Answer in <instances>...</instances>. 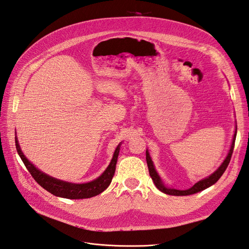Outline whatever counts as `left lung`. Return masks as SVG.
I'll list each match as a JSON object with an SVG mask.
<instances>
[{"instance_id": "obj_1", "label": "left lung", "mask_w": 249, "mask_h": 249, "mask_svg": "<svg viewBox=\"0 0 249 249\" xmlns=\"http://www.w3.org/2000/svg\"><path fill=\"white\" fill-rule=\"evenodd\" d=\"M236 135H237V131L235 132V135H233V138H232V142H231V149L229 152L228 157L225 158V160L223 161V163L221 164V166L218 168L213 175H211L209 178H205V179H201L199 182H197L195 184L193 187H191L190 189L188 190H177V189H170V188L165 187V185L163 184V182L161 180L160 177L158 176V173L154 167V164L152 159H150L149 154L146 152V163H147V167H148V171H149V176L152 178L154 184L156 185V187L159 189L160 191H162L163 193H166L169 195H176V196H180V195H191L194 193H197L199 191H202L207 189L210 186L214 185L218 179L221 178V176L223 175V172L225 171V169L228 168L230 161L231 159V155L233 152V146H235V141H236Z\"/></svg>"}]
</instances>
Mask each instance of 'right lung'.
<instances>
[{
    "mask_svg": "<svg viewBox=\"0 0 249 249\" xmlns=\"http://www.w3.org/2000/svg\"><path fill=\"white\" fill-rule=\"evenodd\" d=\"M120 145V144H119ZM119 145L116 147L114 155H113L112 160L109 164L107 169L104 171L103 175L97 178L96 179L89 182L86 184H71L63 182V180L56 179L50 176H47L46 173L39 171L37 168L34 167V165L30 163L24 154L21 153V150L18 145V141L16 138V146L17 150L20 157L21 161L24 162L26 168L31 173L33 178L38 183L43 189H46L53 195L56 196L64 197V198H71V199H82V198H90L95 195H99L104 190H106L108 186L110 185L113 176H114L117 157L119 154Z\"/></svg>",
    "mask_w": 249,
    "mask_h": 249,
    "instance_id": "obj_1",
    "label": "right lung"
}]
</instances>
